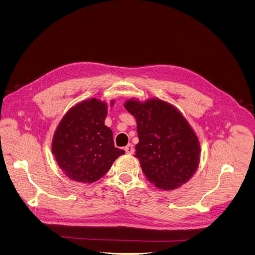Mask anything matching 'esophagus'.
<instances>
[{"label":"esophagus","instance_id":"34e87169","mask_svg":"<svg viewBox=\"0 0 255 255\" xmlns=\"http://www.w3.org/2000/svg\"><path fill=\"white\" fill-rule=\"evenodd\" d=\"M125 151H126V153H128V154H132V153L134 152L133 145L128 144V145L125 147Z\"/></svg>","mask_w":255,"mask_h":255}]
</instances>
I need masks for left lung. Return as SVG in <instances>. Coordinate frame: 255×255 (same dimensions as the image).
Wrapping results in <instances>:
<instances>
[{
	"mask_svg": "<svg viewBox=\"0 0 255 255\" xmlns=\"http://www.w3.org/2000/svg\"><path fill=\"white\" fill-rule=\"evenodd\" d=\"M125 108L136 120L135 156L147 180L164 190L187 183L200 162V143L185 118L161 100H129Z\"/></svg>",
	"mask_w": 255,
	"mask_h": 255,
	"instance_id": "left-lung-1",
	"label": "left lung"
}]
</instances>
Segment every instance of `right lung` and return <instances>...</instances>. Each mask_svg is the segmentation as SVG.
Wrapping results in <instances>:
<instances>
[{
    "label": "right lung",
    "instance_id": "obj_1",
    "mask_svg": "<svg viewBox=\"0 0 255 255\" xmlns=\"http://www.w3.org/2000/svg\"><path fill=\"white\" fill-rule=\"evenodd\" d=\"M113 104V102H112ZM107 105L84 101L66 113L52 139V153L65 174L79 183H93L104 175L124 150L115 147L104 121Z\"/></svg>",
    "mask_w": 255,
    "mask_h": 255
}]
</instances>
